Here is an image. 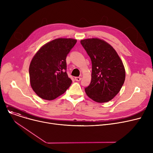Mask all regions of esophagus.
I'll list each match as a JSON object with an SVG mask.
<instances>
[{
	"label": "esophagus",
	"mask_w": 153,
	"mask_h": 153,
	"mask_svg": "<svg viewBox=\"0 0 153 153\" xmlns=\"http://www.w3.org/2000/svg\"><path fill=\"white\" fill-rule=\"evenodd\" d=\"M75 80L76 81H80L81 80V77H75Z\"/></svg>",
	"instance_id": "34e87169"
}]
</instances>
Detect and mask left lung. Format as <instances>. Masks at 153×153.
Returning <instances> with one entry per match:
<instances>
[{
  "mask_svg": "<svg viewBox=\"0 0 153 153\" xmlns=\"http://www.w3.org/2000/svg\"><path fill=\"white\" fill-rule=\"evenodd\" d=\"M81 43L92 61V78L85 89L96 102H107L120 92L125 79L122 61L110 44L99 38L82 39Z\"/></svg>",
  "mask_w": 153,
  "mask_h": 153,
  "instance_id": "left-lung-1",
  "label": "left lung"
}]
</instances>
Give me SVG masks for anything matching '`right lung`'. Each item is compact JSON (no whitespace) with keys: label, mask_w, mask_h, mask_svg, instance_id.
<instances>
[{"label":"right lung","mask_w":153,"mask_h":153,"mask_svg":"<svg viewBox=\"0 0 153 153\" xmlns=\"http://www.w3.org/2000/svg\"><path fill=\"white\" fill-rule=\"evenodd\" d=\"M76 42L72 38L55 39L43 45L33 56L29 67L30 82L39 97L55 99L71 85L66 59Z\"/></svg>","instance_id":"right-lung-1"}]
</instances>
